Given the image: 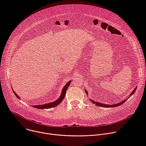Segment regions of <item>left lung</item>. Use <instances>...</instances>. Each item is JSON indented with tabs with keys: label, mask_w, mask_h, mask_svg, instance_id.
<instances>
[{
	"label": "left lung",
	"mask_w": 146,
	"mask_h": 146,
	"mask_svg": "<svg viewBox=\"0 0 146 146\" xmlns=\"http://www.w3.org/2000/svg\"><path fill=\"white\" fill-rule=\"evenodd\" d=\"M136 88H137V87H136L135 88V90L132 91V92L131 93V95H130V96H131V95H132L134 93H135V91L136 90ZM86 93L87 94V92L86 91ZM129 96V97H130ZM92 101V100H91ZM126 100H123L122 102H121V103H118V104H115V105H105V104H103V103H99V102H94V101H92L93 102V103H95L96 105H97V106H100V107H104V108H114V107H116V106H120V105H122V104L125 102Z\"/></svg>",
	"instance_id": "1"
}]
</instances>
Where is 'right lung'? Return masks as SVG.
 <instances>
[{
    "mask_svg": "<svg viewBox=\"0 0 146 146\" xmlns=\"http://www.w3.org/2000/svg\"><path fill=\"white\" fill-rule=\"evenodd\" d=\"M71 81H69L66 85L64 87V88H63V90H62V94L60 95V96L59 98L58 99H57L56 101H54L53 102H51V103H47V104H45V105H36V106H33V107L35 108H37V109H49V108H54L56 106H57L58 105H59V104L64 100L65 96V95H66V90L68 89V88L69 87ZM15 95L17 96V98H18V99L19 98L18 95H17V94H16L15 93L14 91H13Z\"/></svg>",
    "mask_w": 146,
    "mask_h": 146,
    "instance_id": "1",
    "label": "right lung"
}]
</instances>
